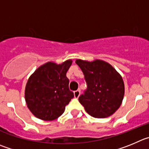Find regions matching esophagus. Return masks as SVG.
Instances as JSON below:
<instances>
[{"instance_id": "34e87169", "label": "esophagus", "mask_w": 149, "mask_h": 149, "mask_svg": "<svg viewBox=\"0 0 149 149\" xmlns=\"http://www.w3.org/2000/svg\"><path fill=\"white\" fill-rule=\"evenodd\" d=\"M79 95H80V90H76V91H74V97H75V98H78L79 97Z\"/></svg>"}]
</instances>
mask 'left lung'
<instances>
[{
    "label": "left lung",
    "instance_id": "obj_1",
    "mask_svg": "<svg viewBox=\"0 0 149 149\" xmlns=\"http://www.w3.org/2000/svg\"><path fill=\"white\" fill-rule=\"evenodd\" d=\"M87 84L79 102L85 111L96 118H104L115 113L123 101L124 82L120 73L109 63L101 59H76Z\"/></svg>",
    "mask_w": 149,
    "mask_h": 149
}]
</instances>
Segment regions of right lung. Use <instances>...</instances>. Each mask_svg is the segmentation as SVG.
Segmentation results:
<instances>
[{
	"label": "right lung",
	"instance_id": "add662e5",
	"mask_svg": "<svg viewBox=\"0 0 149 149\" xmlns=\"http://www.w3.org/2000/svg\"><path fill=\"white\" fill-rule=\"evenodd\" d=\"M71 59L61 64L48 62L39 67L28 79L25 100L29 110L42 120L58 118L74 97L69 90L66 73L72 65Z\"/></svg>",
	"mask_w": 149,
	"mask_h": 149
}]
</instances>
